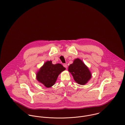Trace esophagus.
Returning <instances> with one entry per match:
<instances>
[{
    "mask_svg": "<svg viewBox=\"0 0 125 125\" xmlns=\"http://www.w3.org/2000/svg\"><path fill=\"white\" fill-rule=\"evenodd\" d=\"M63 66H64L65 68H66V69H67V68H68V65H67V64H63Z\"/></svg>",
    "mask_w": 125,
    "mask_h": 125,
    "instance_id": "1",
    "label": "esophagus"
}]
</instances>
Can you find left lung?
I'll return each instance as SVG.
<instances>
[{
	"label": "left lung",
	"mask_w": 125,
	"mask_h": 125,
	"mask_svg": "<svg viewBox=\"0 0 125 125\" xmlns=\"http://www.w3.org/2000/svg\"><path fill=\"white\" fill-rule=\"evenodd\" d=\"M68 71L72 74L74 81L80 85H85L92 77L89 68L79 58L75 59L69 66Z\"/></svg>",
	"instance_id": "left-lung-1"
}]
</instances>
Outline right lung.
Instances as JSON below:
<instances>
[{
	"instance_id": "right-lung-1",
	"label": "right lung",
	"mask_w": 125,
	"mask_h": 125,
	"mask_svg": "<svg viewBox=\"0 0 125 125\" xmlns=\"http://www.w3.org/2000/svg\"><path fill=\"white\" fill-rule=\"evenodd\" d=\"M65 70L61 64H52V61H48L37 73L36 79L46 87L50 88L55 84L59 74Z\"/></svg>"
}]
</instances>
